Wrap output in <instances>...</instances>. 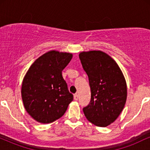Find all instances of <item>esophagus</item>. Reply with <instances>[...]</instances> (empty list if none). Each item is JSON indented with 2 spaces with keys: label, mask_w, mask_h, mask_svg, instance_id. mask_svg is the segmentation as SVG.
Returning a JSON list of instances; mask_svg holds the SVG:
<instances>
[{
  "label": "esophagus",
  "mask_w": 150,
  "mask_h": 150,
  "mask_svg": "<svg viewBox=\"0 0 150 150\" xmlns=\"http://www.w3.org/2000/svg\"><path fill=\"white\" fill-rule=\"evenodd\" d=\"M78 99H79V96H78V94H74V99H75V100H78Z\"/></svg>",
  "instance_id": "34e87169"
}]
</instances>
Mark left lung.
Listing matches in <instances>:
<instances>
[{
    "label": "left lung",
    "mask_w": 150,
    "mask_h": 150,
    "mask_svg": "<svg viewBox=\"0 0 150 150\" xmlns=\"http://www.w3.org/2000/svg\"><path fill=\"white\" fill-rule=\"evenodd\" d=\"M87 73L91 100L83 112L87 119L97 126L106 127L114 122L124 108L127 86L119 66L111 56L101 51L79 54Z\"/></svg>",
    "instance_id": "8db88e82"
}]
</instances>
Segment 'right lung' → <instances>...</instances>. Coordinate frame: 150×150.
<instances>
[{"label": "right lung", "mask_w": 150, "mask_h": 150, "mask_svg": "<svg viewBox=\"0 0 150 150\" xmlns=\"http://www.w3.org/2000/svg\"><path fill=\"white\" fill-rule=\"evenodd\" d=\"M72 57L70 53L49 51L38 58L26 73L22 101L26 111L37 122L49 123L60 118L73 100L62 76Z\"/></svg>", "instance_id": "obj_1"}]
</instances>
